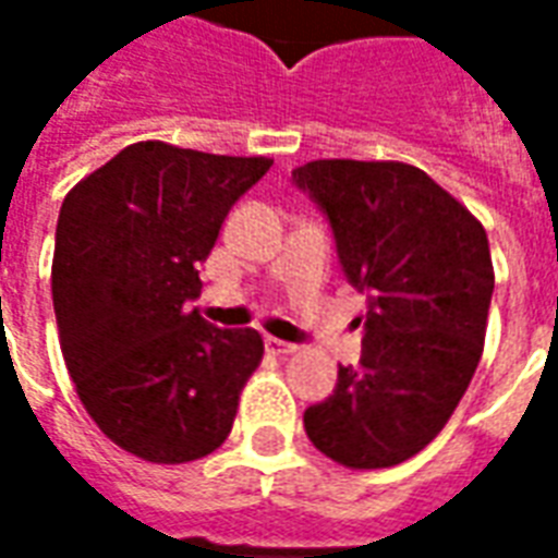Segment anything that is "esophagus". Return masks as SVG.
<instances>
[{
	"label": "esophagus",
	"mask_w": 558,
	"mask_h": 558,
	"mask_svg": "<svg viewBox=\"0 0 558 558\" xmlns=\"http://www.w3.org/2000/svg\"><path fill=\"white\" fill-rule=\"evenodd\" d=\"M266 347L268 352H275V355H292V352L299 350L295 343H287V340H278V338H266Z\"/></svg>",
	"instance_id": "esophagus-1"
}]
</instances>
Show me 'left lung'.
<instances>
[{"label":"left lung","mask_w":558,"mask_h":558,"mask_svg":"<svg viewBox=\"0 0 558 558\" xmlns=\"http://www.w3.org/2000/svg\"><path fill=\"white\" fill-rule=\"evenodd\" d=\"M292 184L326 215L338 263L367 295L359 364L304 410V430L352 469L418 454L481 362L493 263L487 232L427 172L395 160H311Z\"/></svg>","instance_id":"left-lung-1"}]
</instances>
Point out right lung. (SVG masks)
Returning <instances> with one entry per match:
<instances>
[{
  "label": "right lung",
  "mask_w": 558,
  "mask_h": 558,
  "mask_svg": "<svg viewBox=\"0 0 558 558\" xmlns=\"http://www.w3.org/2000/svg\"><path fill=\"white\" fill-rule=\"evenodd\" d=\"M268 167L148 140L62 203L53 311L68 374L95 424L143 460H199L230 436L263 338L187 304L220 223Z\"/></svg>",
  "instance_id": "obj_1"
}]
</instances>
